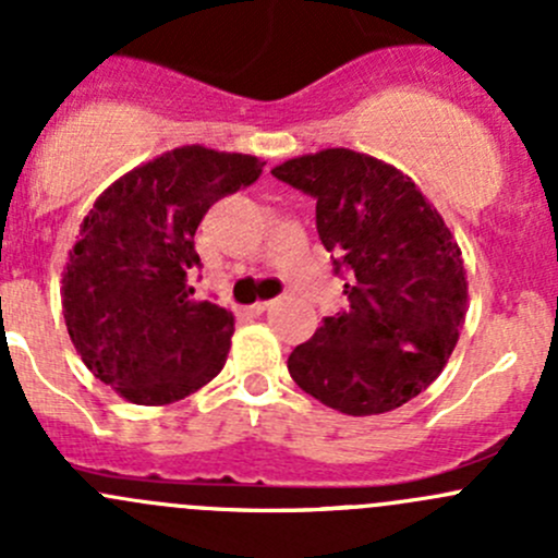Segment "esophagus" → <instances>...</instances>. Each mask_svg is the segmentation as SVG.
<instances>
[{
	"label": "esophagus",
	"mask_w": 558,
	"mask_h": 558,
	"mask_svg": "<svg viewBox=\"0 0 558 558\" xmlns=\"http://www.w3.org/2000/svg\"><path fill=\"white\" fill-rule=\"evenodd\" d=\"M275 302H278V300H262V302H256V305H253V311L264 313V311H269V307H272Z\"/></svg>",
	"instance_id": "esophagus-1"
}]
</instances>
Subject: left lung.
Segmentation results:
<instances>
[{
    "mask_svg": "<svg viewBox=\"0 0 558 558\" xmlns=\"http://www.w3.org/2000/svg\"><path fill=\"white\" fill-rule=\"evenodd\" d=\"M272 174L315 196L320 243L348 269V307L291 351V378L345 415L402 408L435 384L464 326L453 232L413 178L369 154L324 148Z\"/></svg>",
    "mask_w": 558,
    "mask_h": 558,
    "instance_id": "left-lung-1",
    "label": "left lung"
}]
</instances>
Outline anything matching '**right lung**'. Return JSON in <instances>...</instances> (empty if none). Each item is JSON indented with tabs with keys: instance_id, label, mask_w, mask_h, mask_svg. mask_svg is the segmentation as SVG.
I'll return each mask as SVG.
<instances>
[{
	"instance_id": "obj_1",
	"label": "right lung",
	"mask_w": 558,
	"mask_h": 558,
	"mask_svg": "<svg viewBox=\"0 0 558 558\" xmlns=\"http://www.w3.org/2000/svg\"><path fill=\"white\" fill-rule=\"evenodd\" d=\"M264 161L183 145L123 172L97 196L61 275L66 331L94 378L134 404H172L227 364L234 315L191 300L194 234L213 202Z\"/></svg>"
}]
</instances>
